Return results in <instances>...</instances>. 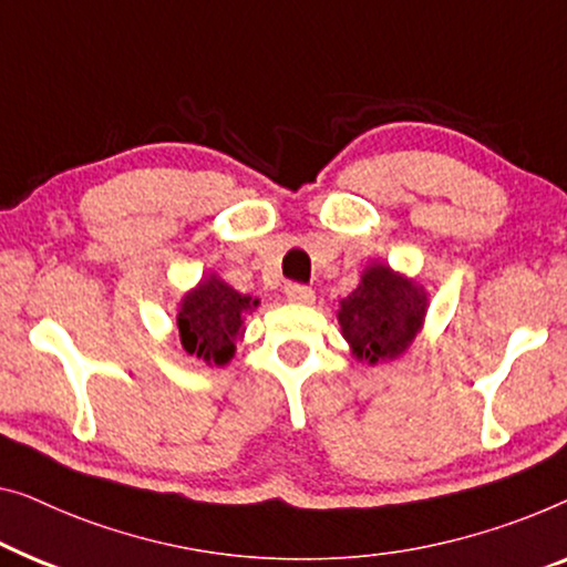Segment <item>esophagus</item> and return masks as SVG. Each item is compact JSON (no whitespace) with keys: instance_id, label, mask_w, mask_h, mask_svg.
I'll return each instance as SVG.
<instances>
[{"instance_id":"esophagus-1","label":"esophagus","mask_w":567,"mask_h":567,"mask_svg":"<svg viewBox=\"0 0 567 567\" xmlns=\"http://www.w3.org/2000/svg\"><path fill=\"white\" fill-rule=\"evenodd\" d=\"M285 298L290 302H313L316 292H313V287H308V285L287 282L285 285Z\"/></svg>"}]
</instances>
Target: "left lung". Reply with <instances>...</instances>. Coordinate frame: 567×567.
<instances>
[{"label":"left lung","instance_id":"obj_1","mask_svg":"<svg viewBox=\"0 0 567 567\" xmlns=\"http://www.w3.org/2000/svg\"><path fill=\"white\" fill-rule=\"evenodd\" d=\"M426 313V295L390 267L367 269L352 295L341 300L339 323L354 354L367 362L393 360L416 337Z\"/></svg>","mask_w":567,"mask_h":567}]
</instances>
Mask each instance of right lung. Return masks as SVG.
I'll use <instances>...</instances> for the list:
<instances>
[{
    "label": "right lung",
    "mask_w": 567,
    "mask_h": 567,
    "mask_svg": "<svg viewBox=\"0 0 567 567\" xmlns=\"http://www.w3.org/2000/svg\"><path fill=\"white\" fill-rule=\"evenodd\" d=\"M257 306L259 300L238 295L218 277H210L182 300L177 316L182 347L207 364H226L236 352L244 313Z\"/></svg>",
    "instance_id": "add662e5"
}]
</instances>
